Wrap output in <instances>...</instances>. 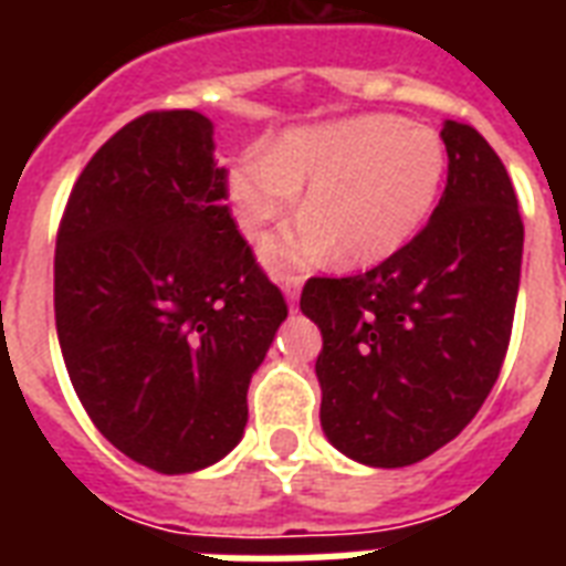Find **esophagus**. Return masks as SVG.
Wrapping results in <instances>:
<instances>
[{
	"label": "esophagus",
	"mask_w": 566,
	"mask_h": 566,
	"mask_svg": "<svg viewBox=\"0 0 566 566\" xmlns=\"http://www.w3.org/2000/svg\"><path fill=\"white\" fill-rule=\"evenodd\" d=\"M282 291L287 296V302H296L300 300V291H302V275H282Z\"/></svg>",
	"instance_id": "34e87169"
}]
</instances>
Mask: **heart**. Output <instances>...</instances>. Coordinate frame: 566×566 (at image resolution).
<instances>
[{
  "label": "heart",
  "mask_w": 566,
  "mask_h": 566,
  "mask_svg": "<svg viewBox=\"0 0 566 566\" xmlns=\"http://www.w3.org/2000/svg\"><path fill=\"white\" fill-rule=\"evenodd\" d=\"M447 149L429 126L394 114H361L284 132L270 149L240 155L226 190L240 231L255 238L305 188V211L261 255L275 273L326 264L340 252L349 264L396 255L438 205Z\"/></svg>",
  "instance_id": "heart-1"
}]
</instances>
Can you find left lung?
Listing matches in <instances>:
<instances>
[{"label": "left lung", "mask_w": 566, "mask_h": 566, "mask_svg": "<svg viewBox=\"0 0 566 566\" xmlns=\"http://www.w3.org/2000/svg\"><path fill=\"white\" fill-rule=\"evenodd\" d=\"M447 188L431 220L361 275H314L300 308L319 326V422L344 455L417 464L491 394L511 344L523 220L505 164L447 119Z\"/></svg>", "instance_id": "8db88e82"}]
</instances>
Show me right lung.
Listing matches in <instances>:
<instances>
[{
    "instance_id": "right-lung-1",
    "label": "right lung",
    "mask_w": 566,
    "mask_h": 566,
    "mask_svg": "<svg viewBox=\"0 0 566 566\" xmlns=\"http://www.w3.org/2000/svg\"><path fill=\"white\" fill-rule=\"evenodd\" d=\"M199 111H149L75 179L55 326L93 426L137 464L193 473L238 447L287 302L238 231Z\"/></svg>"
}]
</instances>
